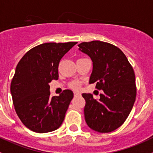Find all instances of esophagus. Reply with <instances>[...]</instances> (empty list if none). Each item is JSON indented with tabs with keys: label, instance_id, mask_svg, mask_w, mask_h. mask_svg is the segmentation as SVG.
Masks as SVG:
<instances>
[{
	"label": "esophagus",
	"instance_id": "obj_1",
	"mask_svg": "<svg viewBox=\"0 0 153 153\" xmlns=\"http://www.w3.org/2000/svg\"><path fill=\"white\" fill-rule=\"evenodd\" d=\"M80 94H80L79 92H78V91L74 92V95H75V96H79Z\"/></svg>",
	"mask_w": 153,
	"mask_h": 153
}]
</instances>
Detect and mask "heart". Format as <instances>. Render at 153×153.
I'll return each mask as SVG.
<instances>
[{
  "instance_id": "1",
  "label": "heart",
  "mask_w": 153,
  "mask_h": 153,
  "mask_svg": "<svg viewBox=\"0 0 153 153\" xmlns=\"http://www.w3.org/2000/svg\"><path fill=\"white\" fill-rule=\"evenodd\" d=\"M69 86L71 88L75 89V90H78L81 88V83L79 82H77V81H74V82L70 83Z\"/></svg>"
}]
</instances>
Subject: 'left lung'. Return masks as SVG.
Listing matches in <instances>:
<instances>
[{
  "instance_id": "8db88e82",
  "label": "left lung",
  "mask_w": 153,
  "mask_h": 153,
  "mask_svg": "<svg viewBox=\"0 0 153 153\" xmlns=\"http://www.w3.org/2000/svg\"><path fill=\"white\" fill-rule=\"evenodd\" d=\"M80 50L93 62L89 83L103 90L100 99L83 94L85 117L91 129L98 133H110L121 126L129 116L137 96L133 68L124 53L106 42L94 40L78 45Z\"/></svg>"
}]
</instances>
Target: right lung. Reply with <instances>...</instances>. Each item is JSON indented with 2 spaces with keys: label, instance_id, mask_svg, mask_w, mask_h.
I'll list each match as a JSON object with an SVG mask.
<instances>
[{
  "label": "right lung",
  "instance_id": "right-lung-1",
  "mask_svg": "<svg viewBox=\"0 0 153 153\" xmlns=\"http://www.w3.org/2000/svg\"><path fill=\"white\" fill-rule=\"evenodd\" d=\"M75 44H40L29 50L16 65L10 92L17 116L30 130L49 133L62 123L73 92L64 90L59 96L51 97L49 83L59 78L60 60Z\"/></svg>",
  "mask_w": 153,
  "mask_h": 153
}]
</instances>
